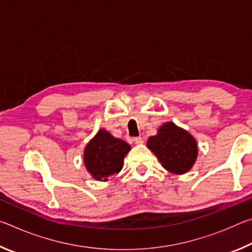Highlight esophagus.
Returning <instances> with one entry per match:
<instances>
[{
	"instance_id": "esophagus-1",
	"label": "esophagus",
	"mask_w": 252,
	"mask_h": 252,
	"mask_svg": "<svg viewBox=\"0 0 252 252\" xmlns=\"http://www.w3.org/2000/svg\"><path fill=\"white\" fill-rule=\"evenodd\" d=\"M133 141L135 144H142L143 143V139L140 138V136H136V138L133 139Z\"/></svg>"
}]
</instances>
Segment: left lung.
<instances>
[{"label": "left lung", "mask_w": 252, "mask_h": 252, "mask_svg": "<svg viewBox=\"0 0 252 252\" xmlns=\"http://www.w3.org/2000/svg\"><path fill=\"white\" fill-rule=\"evenodd\" d=\"M148 149L155 153L162 167L174 174L190 171L198 158V143L187 130L165 122L147 141Z\"/></svg>", "instance_id": "left-lung-1"}]
</instances>
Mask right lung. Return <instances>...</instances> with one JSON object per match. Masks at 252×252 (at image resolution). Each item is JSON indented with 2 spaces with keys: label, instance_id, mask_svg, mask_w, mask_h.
<instances>
[{
  "label": "right lung",
  "instance_id": "add662e5",
  "mask_svg": "<svg viewBox=\"0 0 252 252\" xmlns=\"http://www.w3.org/2000/svg\"><path fill=\"white\" fill-rule=\"evenodd\" d=\"M130 150L131 147L126 141L100 129L84 148L85 169L95 180L108 181L110 177L121 171L123 161Z\"/></svg>",
  "mask_w": 252,
  "mask_h": 252
}]
</instances>
